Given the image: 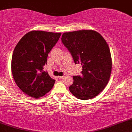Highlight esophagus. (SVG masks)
Segmentation results:
<instances>
[{
	"label": "esophagus",
	"instance_id": "esophagus-1",
	"mask_svg": "<svg viewBox=\"0 0 132 132\" xmlns=\"http://www.w3.org/2000/svg\"><path fill=\"white\" fill-rule=\"evenodd\" d=\"M64 76H58V78L60 79H64Z\"/></svg>",
	"mask_w": 132,
	"mask_h": 132
}]
</instances>
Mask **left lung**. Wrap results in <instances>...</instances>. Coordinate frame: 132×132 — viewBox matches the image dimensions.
Listing matches in <instances>:
<instances>
[{"label":"left lung","mask_w":132,"mask_h":132,"mask_svg":"<svg viewBox=\"0 0 132 132\" xmlns=\"http://www.w3.org/2000/svg\"><path fill=\"white\" fill-rule=\"evenodd\" d=\"M61 40L82 70V76H73L70 92L81 100L96 97L107 86L111 75L112 57L108 44L100 33L92 30L64 33Z\"/></svg>","instance_id":"obj_1"}]
</instances>
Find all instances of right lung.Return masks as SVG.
I'll return each mask as SVG.
<instances>
[{
    "instance_id": "obj_1",
    "label": "right lung",
    "mask_w": 132,
    "mask_h": 132,
    "mask_svg": "<svg viewBox=\"0 0 132 132\" xmlns=\"http://www.w3.org/2000/svg\"><path fill=\"white\" fill-rule=\"evenodd\" d=\"M61 35L33 30L16 45L12 57V73L16 85L27 95L38 99L53 87L55 80L43 71V66Z\"/></svg>"
}]
</instances>
